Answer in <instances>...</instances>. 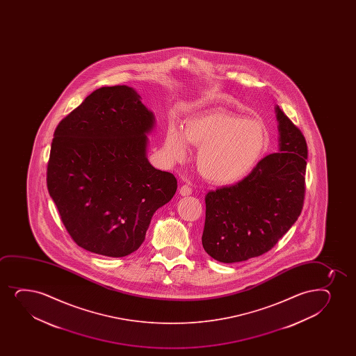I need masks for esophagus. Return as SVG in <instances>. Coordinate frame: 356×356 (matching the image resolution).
<instances>
[{
    "mask_svg": "<svg viewBox=\"0 0 356 356\" xmlns=\"http://www.w3.org/2000/svg\"><path fill=\"white\" fill-rule=\"evenodd\" d=\"M179 193L181 196H190V195H193V188L188 184L181 185L179 188Z\"/></svg>",
    "mask_w": 356,
    "mask_h": 356,
    "instance_id": "obj_1",
    "label": "esophagus"
}]
</instances>
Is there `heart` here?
<instances>
[{"mask_svg":"<svg viewBox=\"0 0 356 356\" xmlns=\"http://www.w3.org/2000/svg\"><path fill=\"white\" fill-rule=\"evenodd\" d=\"M185 142L198 147L196 165L203 178L228 185L253 171L267 149L268 135L258 120L211 109L188 118L180 131L176 128L166 131L163 148L170 161L185 159Z\"/></svg>","mask_w":356,"mask_h":356,"instance_id":"1","label":"heart"}]
</instances>
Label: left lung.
I'll list each match as a JSON object with an SVG mask.
<instances>
[{"mask_svg":"<svg viewBox=\"0 0 356 356\" xmlns=\"http://www.w3.org/2000/svg\"><path fill=\"white\" fill-rule=\"evenodd\" d=\"M279 151L248 176L205 196L202 245L217 261L260 257L290 230L302 213L307 146L302 131L275 106Z\"/></svg>","mask_w":356,"mask_h":356,"instance_id":"8db88e82","label":"left lung"}]
</instances>
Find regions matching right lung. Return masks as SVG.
Listing matches in <instances>:
<instances>
[{"mask_svg":"<svg viewBox=\"0 0 356 356\" xmlns=\"http://www.w3.org/2000/svg\"><path fill=\"white\" fill-rule=\"evenodd\" d=\"M140 99L129 86H103L54 131L49 196L70 236L91 253L135 252L154 213L176 193V177L148 161L156 119Z\"/></svg>","mask_w":356,"mask_h":356,"instance_id":"1","label":"right lung"}]
</instances>
